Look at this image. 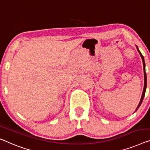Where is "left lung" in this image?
<instances>
[{"label":"left lung","mask_w":150,"mask_h":150,"mask_svg":"<svg viewBox=\"0 0 150 150\" xmlns=\"http://www.w3.org/2000/svg\"><path fill=\"white\" fill-rule=\"evenodd\" d=\"M136 48H137L138 52H139V54L141 56V57H142V59L143 65H144V90H143L142 98H141L139 103V104H138L137 108H136V110H135V111H137L138 110V108H139V106H141V104H142L143 100H144V96H145V93H146V88H147V75H146V64H145V61H144V56H143L142 54L141 53V52H140L139 50V48H138V47L137 46H136Z\"/></svg>","instance_id":"obj_1"}]
</instances>
